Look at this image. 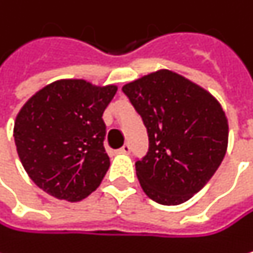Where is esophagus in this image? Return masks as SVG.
Wrapping results in <instances>:
<instances>
[{
    "label": "esophagus",
    "mask_w": 253,
    "mask_h": 253,
    "mask_svg": "<svg viewBox=\"0 0 253 253\" xmlns=\"http://www.w3.org/2000/svg\"><path fill=\"white\" fill-rule=\"evenodd\" d=\"M118 153H121V154H129V153H130V145H129V144L123 145V147L118 150Z\"/></svg>",
    "instance_id": "1"
}]
</instances>
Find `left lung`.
Instances as JSON below:
<instances>
[{
  "label": "left lung",
  "mask_w": 253,
  "mask_h": 253,
  "mask_svg": "<svg viewBox=\"0 0 253 253\" xmlns=\"http://www.w3.org/2000/svg\"><path fill=\"white\" fill-rule=\"evenodd\" d=\"M142 117L148 153L136 162L142 190L153 201L178 206L200 192L225 157L228 118L206 88L160 69L123 86Z\"/></svg>",
  "instance_id": "obj_1"
}]
</instances>
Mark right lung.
Wrapping results in <instances>:
<instances>
[{
    "instance_id": "add662e5",
    "label": "right lung",
    "mask_w": 253,
    "mask_h": 253,
    "mask_svg": "<svg viewBox=\"0 0 253 253\" xmlns=\"http://www.w3.org/2000/svg\"><path fill=\"white\" fill-rule=\"evenodd\" d=\"M117 85L58 79L17 112L14 144L28 177L57 200L78 203L94 192L108 168L103 112Z\"/></svg>"
}]
</instances>
